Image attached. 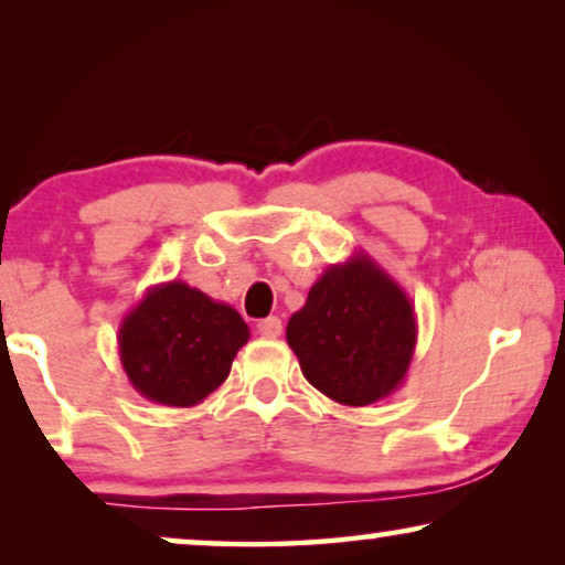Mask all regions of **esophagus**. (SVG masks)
Returning <instances> with one entry per match:
<instances>
[{
  "label": "esophagus",
  "mask_w": 565,
  "mask_h": 565,
  "mask_svg": "<svg viewBox=\"0 0 565 565\" xmlns=\"http://www.w3.org/2000/svg\"><path fill=\"white\" fill-rule=\"evenodd\" d=\"M257 331L262 337H280L282 334V321L277 316H267L257 323Z\"/></svg>",
  "instance_id": "34e87169"
}]
</instances>
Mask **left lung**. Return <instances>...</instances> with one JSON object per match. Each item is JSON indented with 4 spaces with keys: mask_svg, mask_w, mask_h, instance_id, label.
Wrapping results in <instances>:
<instances>
[{
    "mask_svg": "<svg viewBox=\"0 0 565 565\" xmlns=\"http://www.w3.org/2000/svg\"><path fill=\"white\" fill-rule=\"evenodd\" d=\"M290 350L306 381L344 406H370L404 383L416 316L401 285L365 252L331 265L290 316Z\"/></svg>",
    "mask_w": 565,
    "mask_h": 565,
    "instance_id": "left-lung-1",
    "label": "left lung"
}]
</instances>
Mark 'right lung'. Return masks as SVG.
<instances>
[{"mask_svg": "<svg viewBox=\"0 0 565 565\" xmlns=\"http://www.w3.org/2000/svg\"><path fill=\"white\" fill-rule=\"evenodd\" d=\"M249 342L236 308L207 298L188 282L153 285L118 329V354L143 398L188 408L205 401L231 373Z\"/></svg>", "mask_w": 565, "mask_h": 565, "instance_id": "1", "label": "right lung"}]
</instances>
